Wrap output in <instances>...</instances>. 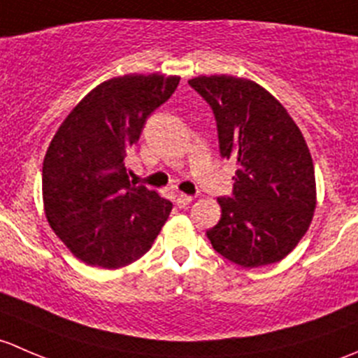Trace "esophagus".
Instances as JSON below:
<instances>
[{
  "label": "esophagus",
  "mask_w": 358,
  "mask_h": 358,
  "mask_svg": "<svg viewBox=\"0 0 358 358\" xmlns=\"http://www.w3.org/2000/svg\"><path fill=\"white\" fill-rule=\"evenodd\" d=\"M190 202H192V196H187V194H180V196H176V204H178L180 208H185V206H189Z\"/></svg>",
  "instance_id": "obj_1"
}]
</instances>
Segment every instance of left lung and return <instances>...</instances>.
<instances>
[{"label":"left lung","instance_id":"8db88e82","mask_svg":"<svg viewBox=\"0 0 358 358\" xmlns=\"http://www.w3.org/2000/svg\"><path fill=\"white\" fill-rule=\"evenodd\" d=\"M189 85L215 114L220 156L237 164L232 194L218 197L222 218L206 236L218 255L244 268L280 262L315 209V171L301 131L249 79L201 76Z\"/></svg>","mask_w":358,"mask_h":358}]
</instances>
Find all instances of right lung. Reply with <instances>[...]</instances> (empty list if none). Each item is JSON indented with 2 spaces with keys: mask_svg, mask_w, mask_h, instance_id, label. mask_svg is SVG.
I'll use <instances>...</instances> for the list:
<instances>
[{
  "mask_svg": "<svg viewBox=\"0 0 358 358\" xmlns=\"http://www.w3.org/2000/svg\"><path fill=\"white\" fill-rule=\"evenodd\" d=\"M178 76L129 74L90 92L60 124L43 161L46 218L81 262L119 268L142 258L171 201L129 182L126 152Z\"/></svg>",
  "mask_w": 358,
  "mask_h": 358,
  "instance_id": "right-lung-1",
  "label": "right lung"
}]
</instances>
